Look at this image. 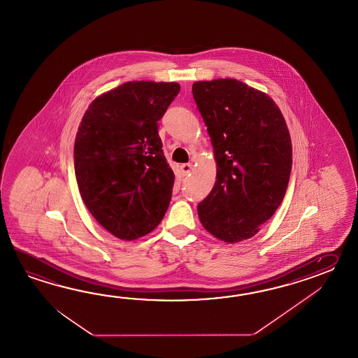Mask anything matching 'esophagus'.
<instances>
[{
    "label": "esophagus",
    "instance_id": "esophagus-1",
    "mask_svg": "<svg viewBox=\"0 0 358 358\" xmlns=\"http://www.w3.org/2000/svg\"><path fill=\"white\" fill-rule=\"evenodd\" d=\"M192 170H193L192 164H182L180 165V171H182V176H188Z\"/></svg>",
    "mask_w": 358,
    "mask_h": 358
}]
</instances>
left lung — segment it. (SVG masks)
<instances>
[{"mask_svg":"<svg viewBox=\"0 0 358 358\" xmlns=\"http://www.w3.org/2000/svg\"><path fill=\"white\" fill-rule=\"evenodd\" d=\"M192 92L217 164L198 216L213 236L236 243L256 236L282 203L292 170L289 130L266 93L236 79L196 82Z\"/></svg>","mask_w":358,"mask_h":358,"instance_id":"1","label":"left lung"}]
</instances>
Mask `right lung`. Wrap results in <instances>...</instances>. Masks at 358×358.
Returning a JSON list of instances; mask_svg holds the SVG:
<instances>
[{
    "instance_id": "right-lung-1",
    "label": "right lung",
    "mask_w": 358,
    "mask_h": 358,
    "mask_svg": "<svg viewBox=\"0 0 358 358\" xmlns=\"http://www.w3.org/2000/svg\"><path fill=\"white\" fill-rule=\"evenodd\" d=\"M179 91L178 83H124L94 99L79 125L74 166L80 196L120 239L148 234L168 210L176 176L157 122Z\"/></svg>"
}]
</instances>
